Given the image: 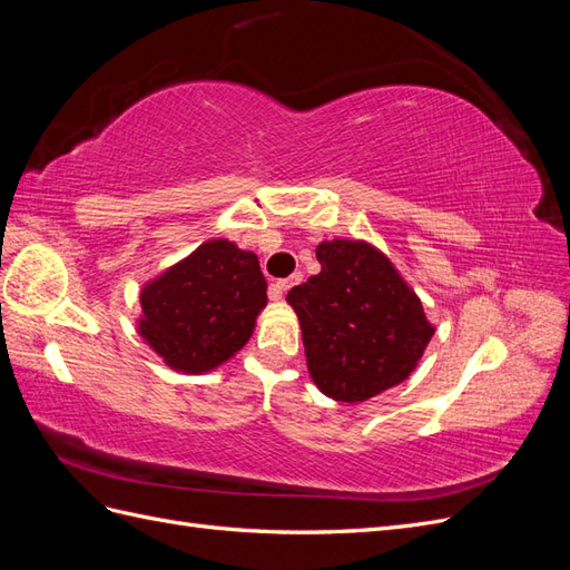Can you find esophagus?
I'll return each instance as SVG.
<instances>
[{
  "mask_svg": "<svg viewBox=\"0 0 570 570\" xmlns=\"http://www.w3.org/2000/svg\"><path fill=\"white\" fill-rule=\"evenodd\" d=\"M299 281H302V273L289 275V278H283V281H273V283H271V295H273V297H283L285 292H287L292 285H297Z\"/></svg>",
  "mask_w": 570,
  "mask_h": 570,
  "instance_id": "obj_1",
  "label": "esophagus"
}]
</instances>
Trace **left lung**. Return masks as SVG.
<instances>
[{
  "instance_id": "8db88e82",
  "label": "left lung",
  "mask_w": 570,
  "mask_h": 570,
  "mask_svg": "<svg viewBox=\"0 0 570 570\" xmlns=\"http://www.w3.org/2000/svg\"><path fill=\"white\" fill-rule=\"evenodd\" d=\"M321 273L287 292L302 325L306 366L337 402H366L416 368L435 327L387 256L333 239L316 249Z\"/></svg>"
}]
</instances>
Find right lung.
<instances>
[{"mask_svg":"<svg viewBox=\"0 0 570 570\" xmlns=\"http://www.w3.org/2000/svg\"><path fill=\"white\" fill-rule=\"evenodd\" d=\"M140 304L149 347L170 368L204 373L247 344L266 306V278L256 254L212 239L151 281Z\"/></svg>","mask_w":570,"mask_h":570,"instance_id":"1","label":"right lung"}]
</instances>
